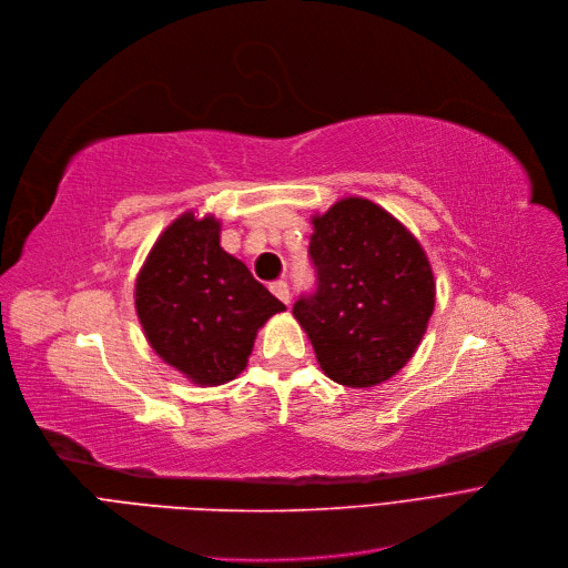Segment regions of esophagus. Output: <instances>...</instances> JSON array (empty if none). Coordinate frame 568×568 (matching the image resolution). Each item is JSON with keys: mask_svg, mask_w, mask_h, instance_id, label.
Wrapping results in <instances>:
<instances>
[{"mask_svg": "<svg viewBox=\"0 0 568 568\" xmlns=\"http://www.w3.org/2000/svg\"><path fill=\"white\" fill-rule=\"evenodd\" d=\"M270 291H273L277 298L284 303V305H288L291 303V293H288V284L284 282V280H277V282H273L270 284Z\"/></svg>", "mask_w": 568, "mask_h": 568, "instance_id": "obj_1", "label": "esophagus"}]
</instances>
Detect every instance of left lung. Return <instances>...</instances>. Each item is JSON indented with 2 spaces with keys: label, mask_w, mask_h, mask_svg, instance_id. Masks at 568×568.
Returning a JSON list of instances; mask_svg holds the SVG:
<instances>
[{
  "label": "left lung",
  "mask_w": 568,
  "mask_h": 568,
  "mask_svg": "<svg viewBox=\"0 0 568 568\" xmlns=\"http://www.w3.org/2000/svg\"><path fill=\"white\" fill-rule=\"evenodd\" d=\"M316 291L293 305L323 374L348 388L388 382L435 312V275L414 233L361 196L312 217Z\"/></svg>",
  "instance_id": "obj_1"
}]
</instances>
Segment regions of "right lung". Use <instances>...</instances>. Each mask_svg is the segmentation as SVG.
<instances>
[{
    "label": "right lung",
    "instance_id": "add662e5",
    "mask_svg": "<svg viewBox=\"0 0 568 568\" xmlns=\"http://www.w3.org/2000/svg\"><path fill=\"white\" fill-rule=\"evenodd\" d=\"M214 214L182 212L139 270L133 301L145 339L196 386H222L247 367L265 321L284 312L250 267L220 245Z\"/></svg>",
    "mask_w": 568,
    "mask_h": 568
}]
</instances>
